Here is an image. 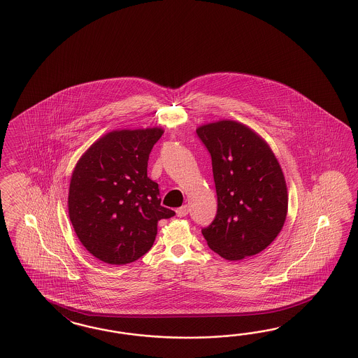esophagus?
Listing matches in <instances>:
<instances>
[{"instance_id": "1", "label": "esophagus", "mask_w": 358, "mask_h": 358, "mask_svg": "<svg viewBox=\"0 0 358 358\" xmlns=\"http://www.w3.org/2000/svg\"><path fill=\"white\" fill-rule=\"evenodd\" d=\"M176 213H177L178 217H183V216H186L189 213V207L187 206H182V207L176 210Z\"/></svg>"}]
</instances>
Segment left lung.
<instances>
[{
	"mask_svg": "<svg viewBox=\"0 0 358 358\" xmlns=\"http://www.w3.org/2000/svg\"><path fill=\"white\" fill-rule=\"evenodd\" d=\"M196 133L210 151L217 192V215L201 234L229 262L262 252L287 216V185L278 159L260 134L236 120L207 122Z\"/></svg>",
	"mask_w": 358,
	"mask_h": 358,
	"instance_id": "left-lung-1",
	"label": "left lung"
}]
</instances>
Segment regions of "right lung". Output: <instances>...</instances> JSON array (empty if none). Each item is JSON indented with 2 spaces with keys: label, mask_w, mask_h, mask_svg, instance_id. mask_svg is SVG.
<instances>
[{
  "label": "right lung",
  "mask_w": 358,
  "mask_h": 358,
  "mask_svg": "<svg viewBox=\"0 0 358 358\" xmlns=\"http://www.w3.org/2000/svg\"><path fill=\"white\" fill-rule=\"evenodd\" d=\"M163 128L116 129L90 145L71 176L69 216L81 244L98 260L122 265L152 247L162 218L159 187L148 177V155Z\"/></svg>",
  "instance_id": "add662e5"
}]
</instances>
